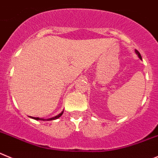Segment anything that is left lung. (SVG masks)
I'll use <instances>...</instances> for the list:
<instances>
[{
    "label": "left lung",
    "instance_id": "8db88e82",
    "mask_svg": "<svg viewBox=\"0 0 158 158\" xmlns=\"http://www.w3.org/2000/svg\"><path fill=\"white\" fill-rule=\"evenodd\" d=\"M135 52L136 53H137L138 54V56H139V57L140 58V59H142V56H141V55H140V53H139V52L138 50H135Z\"/></svg>",
    "mask_w": 158,
    "mask_h": 158
}]
</instances>
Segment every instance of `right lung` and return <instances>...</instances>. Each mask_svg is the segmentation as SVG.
Listing matches in <instances>:
<instances>
[{
  "instance_id": "obj_1",
  "label": "right lung",
  "mask_w": 158,
  "mask_h": 158,
  "mask_svg": "<svg viewBox=\"0 0 158 158\" xmlns=\"http://www.w3.org/2000/svg\"><path fill=\"white\" fill-rule=\"evenodd\" d=\"M63 113H64V111H63V112H62V113H60V114H59V115H57V116H54V117L49 118V120H56V119H57V118L60 117V116H61V115H62V114H63ZM31 118H33V119H35V120H44V119H40V118H38V117H31Z\"/></svg>"
}]
</instances>
